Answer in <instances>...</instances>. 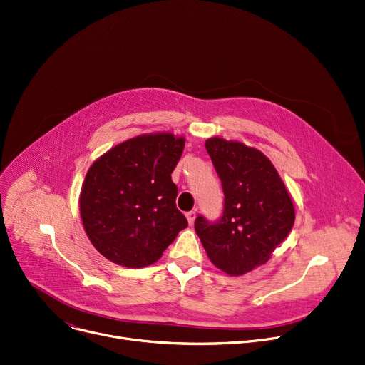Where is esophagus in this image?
<instances>
[{"label": "esophagus", "mask_w": 365, "mask_h": 365, "mask_svg": "<svg viewBox=\"0 0 365 365\" xmlns=\"http://www.w3.org/2000/svg\"><path fill=\"white\" fill-rule=\"evenodd\" d=\"M186 218H187V223L192 226L193 223H195L197 212H195V211H189V212H186Z\"/></svg>", "instance_id": "esophagus-1"}]
</instances>
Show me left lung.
Returning a JSON list of instances; mask_svg holds the SVG:
<instances>
[{
  "label": "left lung",
  "instance_id": "obj_1",
  "mask_svg": "<svg viewBox=\"0 0 365 365\" xmlns=\"http://www.w3.org/2000/svg\"><path fill=\"white\" fill-rule=\"evenodd\" d=\"M225 192L223 217L195 230L210 261L242 276L269 261L295 223V207L276 167L259 150L225 138L205 140Z\"/></svg>",
  "mask_w": 365,
  "mask_h": 365
}]
</instances>
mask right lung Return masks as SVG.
Masks as SVG:
<instances>
[{"mask_svg": "<svg viewBox=\"0 0 365 365\" xmlns=\"http://www.w3.org/2000/svg\"><path fill=\"white\" fill-rule=\"evenodd\" d=\"M185 136L155 132L121 142L96 158L85 176L79 210L83 229L103 257L128 269L157 262L187 227L176 208L172 173Z\"/></svg>", "mask_w": 365, "mask_h": 365, "instance_id": "1", "label": "right lung"}]
</instances>
